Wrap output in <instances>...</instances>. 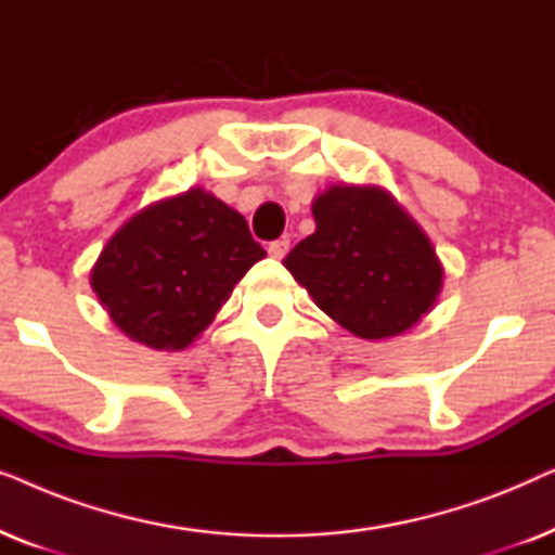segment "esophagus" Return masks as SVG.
<instances>
[{"label":"esophagus","mask_w":555,"mask_h":555,"mask_svg":"<svg viewBox=\"0 0 555 555\" xmlns=\"http://www.w3.org/2000/svg\"><path fill=\"white\" fill-rule=\"evenodd\" d=\"M287 249H291V240L280 237V240H275V242H270L268 253H270L272 257H275V260H283V257L287 255Z\"/></svg>","instance_id":"34e87169"}]
</instances>
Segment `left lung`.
<instances>
[{
	"instance_id": "obj_1",
	"label": "left lung",
	"mask_w": 555,
	"mask_h": 555,
	"mask_svg": "<svg viewBox=\"0 0 555 555\" xmlns=\"http://www.w3.org/2000/svg\"><path fill=\"white\" fill-rule=\"evenodd\" d=\"M315 232L285 268L353 336H399L442 291V264L422 227L382 186L336 184L313 202Z\"/></svg>"
}]
</instances>
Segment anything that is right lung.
I'll list each match as a JSON object with an SVG mask.
<instances>
[{"instance_id": "right-lung-1", "label": "right lung", "mask_w": 555, "mask_h": 555, "mask_svg": "<svg viewBox=\"0 0 555 555\" xmlns=\"http://www.w3.org/2000/svg\"><path fill=\"white\" fill-rule=\"evenodd\" d=\"M262 257L245 217L196 186L128 219L103 247L90 285L128 338L181 351Z\"/></svg>"}]
</instances>
